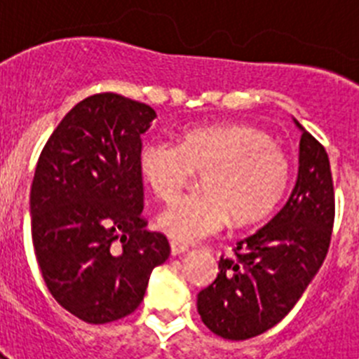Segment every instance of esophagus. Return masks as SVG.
Masks as SVG:
<instances>
[{
    "label": "esophagus",
    "instance_id": "1",
    "mask_svg": "<svg viewBox=\"0 0 359 359\" xmlns=\"http://www.w3.org/2000/svg\"><path fill=\"white\" fill-rule=\"evenodd\" d=\"M187 250H189L187 244L177 243V241H170V252H172V255H182V253H185Z\"/></svg>",
    "mask_w": 359,
    "mask_h": 359
}]
</instances>
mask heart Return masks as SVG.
I'll return each mask as SVG.
<instances>
[{"label":"heart","mask_w":359,"mask_h":359,"mask_svg":"<svg viewBox=\"0 0 359 359\" xmlns=\"http://www.w3.org/2000/svg\"><path fill=\"white\" fill-rule=\"evenodd\" d=\"M262 129L244 123L194 128L183 133L180 145L167 140L145 142L138 167L152 192L163 201L205 172V192L183 196L158 215V228L182 243H196L226 224L246 226L268 217L290 185L286 152L271 144Z\"/></svg>","instance_id":"heart-1"}]
</instances>
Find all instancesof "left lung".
I'll return each instance as SVG.
<instances>
[{"instance_id": "left-lung-1", "label": "left lung", "mask_w": 359, "mask_h": 359, "mask_svg": "<svg viewBox=\"0 0 359 359\" xmlns=\"http://www.w3.org/2000/svg\"><path fill=\"white\" fill-rule=\"evenodd\" d=\"M300 129L298 174L286 205L236 255L221 257L219 273L199 291L203 323L226 340H248L275 327L318 273L331 243L334 190L327 152Z\"/></svg>"}]
</instances>
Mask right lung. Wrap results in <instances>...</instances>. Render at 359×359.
I'll use <instances>...</instances> for the list:
<instances>
[{
  "label": "right lung",
  "instance_id": "1",
  "mask_svg": "<svg viewBox=\"0 0 359 359\" xmlns=\"http://www.w3.org/2000/svg\"><path fill=\"white\" fill-rule=\"evenodd\" d=\"M156 113L116 93L84 98L61 120L30 190L32 243L50 293L88 323L131 315L169 241L142 219V135Z\"/></svg>",
  "mask_w": 359,
  "mask_h": 359
}]
</instances>
